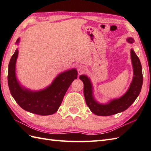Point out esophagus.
<instances>
[{
  "mask_svg": "<svg viewBox=\"0 0 151 151\" xmlns=\"http://www.w3.org/2000/svg\"><path fill=\"white\" fill-rule=\"evenodd\" d=\"M85 70H86V68L84 67V66H79L78 67V71H79V72L83 73V72H84L85 71Z\"/></svg>",
  "mask_w": 151,
  "mask_h": 151,
  "instance_id": "34e87169",
  "label": "esophagus"
}]
</instances>
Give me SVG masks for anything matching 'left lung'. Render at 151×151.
Masks as SVG:
<instances>
[{"label": "left lung", "mask_w": 151, "mask_h": 151, "mask_svg": "<svg viewBox=\"0 0 151 151\" xmlns=\"http://www.w3.org/2000/svg\"><path fill=\"white\" fill-rule=\"evenodd\" d=\"M127 41L129 43H133L134 39L129 38L127 39ZM131 58L134 68V78L130 88L124 96L119 99L111 101L109 104L106 105L98 104L94 100L92 92L91 83L87 77L86 76H81L79 77L84 84L83 93L86 104L91 111L95 115L109 116L124 111L134 102L139 96L143 85L142 68L139 58L133 50H131Z\"/></svg>", "instance_id": "8db88e82"}]
</instances>
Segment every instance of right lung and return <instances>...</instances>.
<instances>
[{"label": "right lung", "instance_id": "obj_1", "mask_svg": "<svg viewBox=\"0 0 151 151\" xmlns=\"http://www.w3.org/2000/svg\"><path fill=\"white\" fill-rule=\"evenodd\" d=\"M19 42V39L17 43ZM18 55L16 50L8 65V82L12 96L21 108L27 111L40 115L55 113L60 107L64 94L73 80L77 79L76 69L60 73L47 88L32 92L22 88L15 78V62Z\"/></svg>", "mask_w": 151, "mask_h": 151}]
</instances>
